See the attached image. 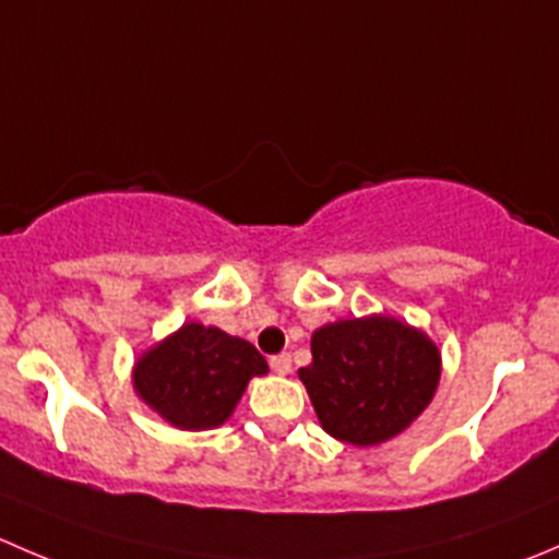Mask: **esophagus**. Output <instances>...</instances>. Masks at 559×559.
Instances as JSON below:
<instances>
[{
    "label": "esophagus",
    "instance_id": "34e87169",
    "mask_svg": "<svg viewBox=\"0 0 559 559\" xmlns=\"http://www.w3.org/2000/svg\"><path fill=\"white\" fill-rule=\"evenodd\" d=\"M270 368H273V373H278V376H289L292 373V357L289 354L270 357Z\"/></svg>",
    "mask_w": 559,
    "mask_h": 559
}]
</instances>
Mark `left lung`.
<instances>
[{
	"mask_svg": "<svg viewBox=\"0 0 559 559\" xmlns=\"http://www.w3.org/2000/svg\"><path fill=\"white\" fill-rule=\"evenodd\" d=\"M311 354L297 376L321 430L352 447H379L408 430L441 381L438 343L386 313L319 326Z\"/></svg>",
	"mask_w": 559,
	"mask_h": 559,
	"instance_id": "8db88e82",
	"label": "left lung"
}]
</instances>
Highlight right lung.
Returning a JSON list of instances; mask_svg holds the SVG:
<instances>
[{
  "label": "right lung",
  "instance_id": "1",
  "mask_svg": "<svg viewBox=\"0 0 559 559\" xmlns=\"http://www.w3.org/2000/svg\"><path fill=\"white\" fill-rule=\"evenodd\" d=\"M267 373L262 354L218 326L186 321L132 365L134 394L178 430L222 427L248 381Z\"/></svg>",
  "mask_w": 559,
  "mask_h": 559
}]
</instances>
